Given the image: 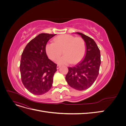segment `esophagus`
I'll use <instances>...</instances> for the list:
<instances>
[{
  "label": "esophagus",
  "instance_id": "esophagus-1",
  "mask_svg": "<svg viewBox=\"0 0 126 126\" xmlns=\"http://www.w3.org/2000/svg\"><path fill=\"white\" fill-rule=\"evenodd\" d=\"M60 67V66H59V65H57V69H59V68Z\"/></svg>",
  "mask_w": 126,
  "mask_h": 126
}]
</instances>
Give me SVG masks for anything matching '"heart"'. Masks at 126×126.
<instances>
[{
    "mask_svg": "<svg viewBox=\"0 0 126 126\" xmlns=\"http://www.w3.org/2000/svg\"><path fill=\"white\" fill-rule=\"evenodd\" d=\"M86 44L80 37L70 35H60L54 39V43H49L46 46V52L51 60H55L62 54L56 63L59 64H67L72 63H78L85 55Z\"/></svg>",
    "mask_w": 126,
    "mask_h": 126,
    "instance_id": "heart-1",
    "label": "heart"
}]
</instances>
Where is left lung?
<instances>
[{
	"label": "left lung",
	"instance_id": "left-lung-1",
	"mask_svg": "<svg viewBox=\"0 0 126 126\" xmlns=\"http://www.w3.org/2000/svg\"><path fill=\"white\" fill-rule=\"evenodd\" d=\"M76 33L85 41L86 52L84 58L78 64L68 67L66 80L72 88L84 90L92 86L98 77L101 63L100 52L92 38L81 32Z\"/></svg>",
	"mask_w": 126,
	"mask_h": 126
}]
</instances>
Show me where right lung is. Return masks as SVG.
Listing matches in <instances>:
<instances>
[{"mask_svg": "<svg viewBox=\"0 0 126 126\" xmlns=\"http://www.w3.org/2000/svg\"><path fill=\"white\" fill-rule=\"evenodd\" d=\"M56 34L42 33L26 45L21 55L20 71L21 81L30 93L35 95L50 89L57 64L48 59L46 46Z\"/></svg>", "mask_w": 126, "mask_h": 126, "instance_id": "add662e5", "label": "right lung"}]
</instances>
